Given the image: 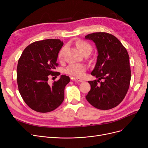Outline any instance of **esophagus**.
<instances>
[{
    "label": "esophagus",
    "instance_id": "esophagus-1",
    "mask_svg": "<svg viewBox=\"0 0 148 148\" xmlns=\"http://www.w3.org/2000/svg\"><path fill=\"white\" fill-rule=\"evenodd\" d=\"M74 80L76 81V82H83V80H82L80 78H75V79H74Z\"/></svg>",
    "mask_w": 148,
    "mask_h": 148
}]
</instances>
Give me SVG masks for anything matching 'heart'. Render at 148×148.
I'll return each mask as SVG.
<instances>
[{"label": "heart", "mask_w": 148, "mask_h": 148, "mask_svg": "<svg viewBox=\"0 0 148 148\" xmlns=\"http://www.w3.org/2000/svg\"><path fill=\"white\" fill-rule=\"evenodd\" d=\"M76 45L83 54L87 52L90 53L92 51V47L90 44L84 41L80 40L77 41ZM65 49V47H62L59 52L58 59L59 60H62L64 58ZM86 66L83 64H71L66 68L65 72L68 74L72 75L77 77H80L82 76L83 73L86 71Z\"/></svg>", "instance_id": "b5f03b06"}]
</instances>
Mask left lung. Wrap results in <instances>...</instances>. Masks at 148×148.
Masks as SVG:
<instances>
[{
	"mask_svg": "<svg viewBox=\"0 0 148 148\" xmlns=\"http://www.w3.org/2000/svg\"><path fill=\"white\" fill-rule=\"evenodd\" d=\"M85 39L94 42L98 53L91 73L98 80L88 82L91 88L86 98L98 109H111L122 101L130 86L131 74L128 53L112 34L95 32L85 36Z\"/></svg>",
	"mask_w": 148,
	"mask_h": 148,
	"instance_id": "left-lung-1",
	"label": "left lung"
}]
</instances>
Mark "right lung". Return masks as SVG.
<instances>
[{"label":"right lung","instance_id":"obj_1","mask_svg":"<svg viewBox=\"0 0 148 148\" xmlns=\"http://www.w3.org/2000/svg\"><path fill=\"white\" fill-rule=\"evenodd\" d=\"M63 44L55 39L34 42L26 47L18 61L19 92L26 104L36 112H51L64 99V90L69 77L62 75L51 85L48 83L49 75H60L54 70L58 66V53Z\"/></svg>","mask_w":148,"mask_h":148}]
</instances>
